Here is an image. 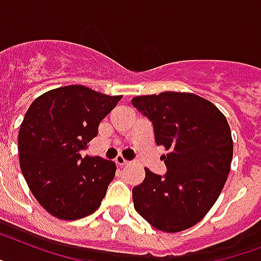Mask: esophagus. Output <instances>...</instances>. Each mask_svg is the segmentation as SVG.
<instances>
[{
    "label": "esophagus",
    "mask_w": 261,
    "mask_h": 261,
    "mask_svg": "<svg viewBox=\"0 0 261 261\" xmlns=\"http://www.w3.org/2000/svg\"><path fill=\"white\" fill-rule=\"evenodd\" d=\"M115 161H116V164L120 165V167H124V165L129 164V161L125 160V159H124V156H121V154H118V156L116 157Z\"/></svg>",
    "instance_id": "obj_1"
}]
</instances>
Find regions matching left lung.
Here are the masks:
<instances>
[{
  "label": "left lung",
  "mask_w": 261,
  "mask_h": 261,
  "mask_svg": "<svg viewBox=\"0 0 261 261\" xmlns=\"http://www.w3.org/2000/svg\"><path fill=\"white\" fill-rule=\"evenodd\" d=\"M133 107L149 118L163 156L164 176L145 168L135 187L133 204L140 216L163 232L193 227L216 203L233 156L225 116L211 101L193 93L163 92L132 98Z\"/></svg>",
  "instance_id": "1"
}]
</instances>
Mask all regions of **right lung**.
Here are the masks:
<instances>
[{
    "instance_id": "add662e5",
    "label": "right lung",
    "mask_w": 261,
    "mask_h": 261,
    "mask_svg": "<svg viewBox=\"0 0 261 261\" xmlns=\"http://www.w3.org/2000/svg\"><path fill=\"white\" fill-rule=\"evenodd\" d=\"M122 96H107L83 85L41 94L18 132L19 167L38 203L61 220L92 215L115 177L116 164L83 157L98 125Z\"/></svg>"
}]
</instances>
